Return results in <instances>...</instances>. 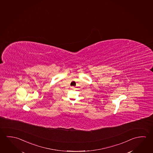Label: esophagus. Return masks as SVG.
I'll return each mask as SVG.
<instances>
[{
  "mask_svg": "<svg viewBox=\"0 0 153 153\" xmlns=\"http://www.w3.org/2000/svg\"><path fill=\"white\" fill-rule=\"evenodd\" d=\"M71 88H72V89H74V87H71Z\"/></svg>",
  "mask_w": 153,
  "mask_h": 153,
  "instance_id": "1",
  "label": "esophagus"
}]
</instances>
